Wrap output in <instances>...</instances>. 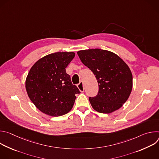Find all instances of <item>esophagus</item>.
Listing matches in <instances>:
<instances>
[{"mask_svg":"<svg viewBox=\"0 0 159 159\" xmlns=\"http://www.w3.org/2000/svg\"><path fill=\"white\" fill-rule=\"evenodd\" d=\"M77 87L81 93H83L84 91V87L82 82H80V83L77 85Z\"/></svg>","mask_w":159,"mask_h":159,"instance_id":"esophagus-1","label":"esophagus"}]
</instances>
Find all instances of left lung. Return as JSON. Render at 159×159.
<instances>
[{"mask_svg": "<svg viewBox=\"0 0 159 159\" xmlns=\"http://www.w3.org/2000/svg\"><path fill=\"white\" fill-rule=\"evenodd\" d=\"M77 55L98 80V94L89 98L93 108L109 114L121 107L133 87V76L128 65L116 54L105 50H80Z\"/></svg>", "mask_w": 159, "mask_h": 159, "instance_id": "1", "label": "left lung"}]
</instances>
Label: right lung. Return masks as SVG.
Masks as SVG:
<instances>
[{
  "instance_id": "add662e5",
  "label": "right lung",
  "mask_w": 159,
  "mask_h": 159,
  "mask_svg": "<svg viewBox=\"0 0 159 159\" xmlns=\"http://www.w3.org/2000/svg\"><path fill=\"white\" fill-rule=\"evenodd\" d=\"M75 57L74 52H57L43 57L31 68L25 85L34 106L51 116L69 112L80 91L73 85L65 69Z\"/></svg>"
}]
</instances>
